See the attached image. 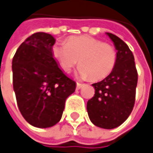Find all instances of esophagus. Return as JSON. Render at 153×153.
Wrapping results in <instances>:
<instances>
[{"label": "esophagus", "mask_w": 153, "mask_h": 153, "mask_svg": "<svg viewBox=\"0 0 153 153\" xmlns=\"http://www.w3.org/2000/svg\"><path fill=\"white\" fill-rule=\"evenodd\" d=\"M83 87V84H82V83H79V82H77L76 83V89H80L81 88H82Z\"/></svg>", "instance_id": "obj_1"}]
</instances>
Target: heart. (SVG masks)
I'll list each match as a JSON object with an SVG mask.
<instances>
[{"label": "heart", "instance_id": "1", "mask_svg": "<svg viewBox=\"0 0 153 153\" xmlns=\"http://www.w3.org/2000/svg\"><path fill=\"white\" fill-rule=\"evenodd\" d=\"M52 53L65 72H70L79 61L78 75L84 79L90 77L93 81L107 76L114 69L117 60L112 46L88 36H71L65 43H56L52 48Z\"/></svg>", "mask_w": 153, "mask_h": 153}]
</instances>
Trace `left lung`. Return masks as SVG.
<instances>
[{"instance_id":"8db88e82","label":"left lung","mask_w":153,"mask_h":153,"mask_svg":"<svg viewBox=\"0 0 153 153\" xmlns=\"http://www.w3.org/2000/svg\"><path fill=\"white\" fill-rule=\"evenodd\" d=\"M106 35L117 51L116 65L109 76L92 85L95 94L87 103V111L95 126L111 129L120 126L132 111L138 73L128 45L111 33Z\"/></svg>"}]
</instances>
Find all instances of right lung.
<instances>
[{
  "mask_svg": "<svg viewBox=\"0 0 153 153\" xmlns=\"http://www.w3.org/2000/svg\"><path fill=\"white\" fill-rule=\"evenodd\" d=\"M54 43L50 34L35 33L19 47L12 63L19 109L30 124L41 128L59 122L65 100L76 89L53 56Z\"/></svg>",
  "mask_w": 153,
  "mask_h": 153,
  "instance_id": "obj_1",
  "label": "right lung"
}]
</instances>
